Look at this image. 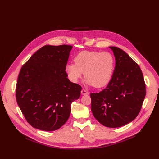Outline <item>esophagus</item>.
Masks as SVG:
<instances>
[{
    "label": "esophagus",
    "instance_id": "obj_1",
    "mask_svg": "<svg viewBox=\"0 0 159 159\" xmlns=\"http://www.w3.org/2000/svg\"><path fill=\"white\" fill-rule=\"evenodd\" d=\"M81 94H82V95H86V94H89V92L87 91V90H86L85 89H82V90H81Z\"/></svg>",
    "mask_w": 159,
    "mask_h": 159
}]
</instances>
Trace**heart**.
Here are the masks:
<instances>
[{"instance_id":"1","label":"heart","mask_w":159,"mask_h":159,"mask_svg":"<svg viewBox=\"0 0 159 159\" xmlns=\"http://www.w3.org/2000/svg\"><path fill=\"white\" fill-rule=\"evenodd\" d=\"M74 63H68L65 71L69 79L77 82L82 73L88 85L100 88L110 81L115 66V59L109 52L82 51L75 57Z\"/></svg>"}]
</instances>
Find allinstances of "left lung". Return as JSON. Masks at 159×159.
<instances>
[{"label": "left lung", "mask_w": 159, "mask_h": 159, "mask_svg": "<svg viewBox=\"0 0 159 159\" xmlns=\"http://www.w3.org/2000/svg\"><path fill=\"white\" fill-rule=\"evenodd\" d=\"M109 48L115 57V71L106 89L99 93H90L91 111L102 125L118 128L138 116L146 89L139 65L121 49Z\"/></svg>", "instance_id": "8db88e82"}]
</instances>
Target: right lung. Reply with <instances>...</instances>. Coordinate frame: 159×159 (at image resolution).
<instances>
[{"instance_id": "add662e5", "label": "right lung", "mask_w": 159, "mask_h": 159, "mask_svg": "<svg viewBox=\"0 0 159 159\" xmlns=\"http://www.w3.org/2000/svg\"><path fill=\"white\" fill-rule=\"evenodd\" d=\"M70 45H45L22 66L16 88L17 103L33 128L55 131L69 118L82 87L67 78Z\"/></svg>"}]
</instances>
